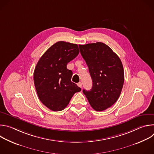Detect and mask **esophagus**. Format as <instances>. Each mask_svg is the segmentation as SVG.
Instances as JSON below:
<instances>
[{
	"instance_id": "34e87169",
	"label": "esophagus",
	"mask_w": 154,
	"mask_h": 154,
	"mask_svg": "<svg viewBox=\"0 0 154 154\" xmlns=\"http://www.w3.org/2000/svg\"><path fill=\"white\" fill-rule=\"evenodd\" d=\"M77 85H78V86H79L80 88H82V84L81 82L78 83H77Z\"/></svg>"
}]
</instances>
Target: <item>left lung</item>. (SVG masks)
Returning a JSON list of instances; mask_svg holds the SVG:
<instances>
[{
	"mask_svg": "<svg viewBox=\"0 0 154 154\" xmlns=\"http://www.w3.org/2000/svg\"><path fill=\"white\" fill-rule=\"evenodd\" d=\"M93 81L90 91L83 94L96 111H103L118 99L124 84V72L119 57L100 42L79 46Z\"/></svg>",
	"mask_w": 154,
	"mask_h": 154,
	"instance_id": "obj_1",
	"label": "left lung"
}]
</instances>
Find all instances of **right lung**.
<instances>
[{
  "mask_svg": "<svg viewBox=\"0 0 154 154\" xmlns=\"http://www.w3.org/2000/svg\"><path fill=\"white\" fill-rule=\"evenodd\" d=\"M79 53L77 45L58 41L42 55L36 66L33 79L38 96L52 111L63 110L73 95L81 91L71 82L72 72L66 67Z\"/></svg>",
  "mask_w": 154,
  "mask_h": 154,
  "instance_id": "add662e5",
  "label": "right lung"
}]
</instances>
